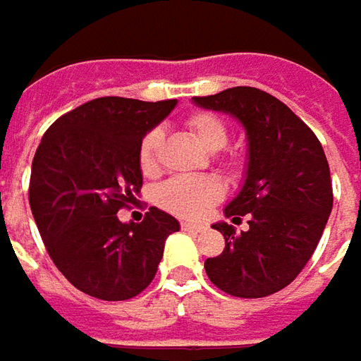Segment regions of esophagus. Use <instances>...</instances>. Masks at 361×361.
<instances>
[{
  "label": "esophagus",
  "mask_w": 361,
  "mask_h": 361,
  "mask_svg": "<svg viewBox=\"0 0 361 361\" xmlns=\"http://www.w3.org/2000/svg\"><path fill=\"white\" fill-rule=\"evenodd\" d=\"M181 230L197 233V231H204L205 226H202V224H190V221H183V224H181Z\"/></svg>",
  "instance_id": "obj_1"
}]
</instances>
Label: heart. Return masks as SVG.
<instances>
[{"mask_svg": "<svg viewBox=\"0 0 361 361\" xmlns=\"http://www.w3.org/2000/svg\"><path fill=\"white\" fill-rule=\"evenodd\" d=\"M185 128L197 137V142L209 152H218L226 147L230 140L228 126L221 118L212 111H193L183 119ZM164 143V133L154 128L145 131L137 147V164L143 176H154L159 168V149ZM226 164L231 166L230 157ZM224 195V188L216 178H171L164 181L156 190V204L178 218L197 219L204 218L212 205H216Z\"/></svg>", "mask_w": 361, "mask_h": 361, "instance_id": "1", "label": "heart"}]
</instances>
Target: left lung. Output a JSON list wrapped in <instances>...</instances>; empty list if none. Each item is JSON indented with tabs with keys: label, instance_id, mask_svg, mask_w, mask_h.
<instances>
[{
	"label": "left lung",
	"instance_id": "left-lung-1",
	"mask_svg": "<svg viewBox=\"0 0 361 361\" xmlns=\"http://www.w3.org/2000/svg\"><path fill=\"white\" fill-rule=\"evenodd\" d=\"M193 102L240 119L250 143L245 183L226 207L228 218L250 216V230L235 233L216 224L226 247L205 259V274L235 298L280 292L310 262L334 205L324 147L290 107L257 87H230Z\"/></svg>",
	"mask_w": 361,
	"mask_h": 361
}]
</instances>
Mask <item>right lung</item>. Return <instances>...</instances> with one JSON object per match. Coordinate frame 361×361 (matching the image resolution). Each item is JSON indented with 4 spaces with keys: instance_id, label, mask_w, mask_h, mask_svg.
Returning a JSON list of instances; mask_svg holds the SVG:
<instances>
[{
    "instance_id": "1",
    "label": "right lung",
    "mask_w": 361,
    "mask_h": 361,
    "mask_svg": "<svg viewBox=\"0 0 361 361\" xmlns=\"http://www.w3.org/2000/svg\"><path fill=\"white\" fill-rule=\"evenodd\" d=\"M176 99L97 97L63 114L33 156L30 205L45 250L71 286L106 302L142 293L156 278L178 219L149 207L142 224L118 219L142 188L137 147Z\"/></svg>"
}]
</instances>
